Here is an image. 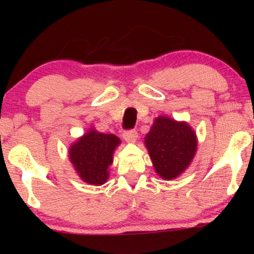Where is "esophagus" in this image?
<instances>
[{"instance_id": "1", "label": "esophagus", "mask_w": 254, "mask_h": 254, "mask_svg": "<svg viewBox=\"0 0 254 254\" xmlns=\"http://www.w3.org/2000/svg\"><path fill=\"white\" fill-rule=\"evenodd\" d=\"M137 136L138 135H137V131H135V130L125 131V132L123 133V138L127 142V143H133V142H136Z\"/></svg>"}]
</instances>
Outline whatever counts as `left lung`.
I'll return each instance as SVG.
<instances>
[{"instance_id": "left-lung-1", "label": "left lung", "mask_w": 254, "mask_h": 254, "mask_svg": "<svg viewBox=\"0 0 254 254\" xmlns=\"http://www.w3.org/2000/svg\"><path fill=\"white\" fill-rule=\"evenodd\" d=\"M196 131L186 122L159 116L144 137V145L157 176L176 179L191 165L197 151Z\"/></svg>"}]
</instances>
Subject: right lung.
<instances>
[{"instance_id":"obj_1","label":"right lung","mask_w":254,"mask_h":254,"mask_svg":"<svg viewBox=\"0 0 254 254\" xmlns=\"http://www.w3.org/2000/svg\"><path fill=\"white\" fill-rule=\"evenodd\" d=\"M121 139L113 133L99 132L89 127L69 147L68 154L72 167L82 182L100 186L109 180L113 154Z\"/></svg>"}]
</instances>
